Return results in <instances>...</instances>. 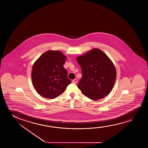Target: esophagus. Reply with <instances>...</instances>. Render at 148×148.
I'll return each instance as SVG.
<instances>
[{"label": "esophagus", "instance_id": "1", "mask_svg": "<svg viewBox=\"0 0 148 148\" xmlns=\"http://www.w3.org/2000/svg\"><path fill=\"white\" fill-rule=\"evenodd\" d=\"M72 83H75H75H76L77 82V79H73V80H72Z\"/></svg>", "mask_w": 148, "mask_h": 148}]
</instances>
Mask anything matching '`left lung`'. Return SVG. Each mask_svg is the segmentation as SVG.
Here are the masks:
<instances>
[{"label": "left lung", "instance_id": "8db88e82", "mask_svg": "<svg viewBox=\"0 0 148 148\" xmlns=\"http://www.w3.org/2000/svg\"><path fill=\"white\" fill-rule=\"evenodd\" d=\"M82 77L78 87L83 95L97 101L109 95L116 79L115 67L109 58L99 49L76 58Z\"/></svg>", "mask_w": 148, "mask_h": 148}]
</instances>
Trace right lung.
Instances as JSON below:
<instances>
[{"label":"right lung","instance_id":"right-lung-1","mask_svg":"<svg viewBox=\"0 0 148 148\" xmlns=\"http://www.w3.org/2000/svg\"><path fill=\"white\" fill-rule=\"evenodd\" d=\"M66 56L59 51H47L33 64L31 78L34 88L42 97L54 99L71 83L63 65Z\"/></svg>","mask_w":148,"mask_h":148}]
</instances>
